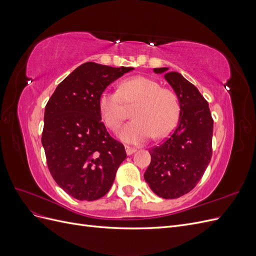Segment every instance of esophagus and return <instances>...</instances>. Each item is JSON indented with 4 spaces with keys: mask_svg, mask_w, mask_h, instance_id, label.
Here are the masks:
<instances>
[{
    "mask_svg": "<svg viewBox=\"0 0 256 256\" xmlns=\"http://www.w3.org/2000/svg\"><path fill=\"white\" fill-rule=\"evenodd\" d=\"M136 148H132V147H129V146H126V152L128 156H130V154H132L134 152H136Z\"/></svg>",
    "mask_w": 256,
    "mask_h": 256,
    "instance_id": "34e87169",
    "label": "esophagus"
}]
</instances>
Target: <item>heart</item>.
Wrapping results in <instances>:
<instances>
[{
	"label": "heart",
	"instance_id": "obj_1",
	"mask_svg": "<svg viewBox=\"0 0 256 256\" xmlns=\"http://www.w3.org/2000/svg\"><path fill=\"white\" fill-rule=\"evenodd\" d=\"M134 120L118 132L124 142L138 144L154 138H164L176 127L180 104L175 92L161 88L148 76H136L120 82L118 92L104 90L98 98L100 116L104 125L116 130L126 118L127 108H134Z\"/></svg>",
	"mask_w": 256,
	"mask_h": 256
}]
</instances>
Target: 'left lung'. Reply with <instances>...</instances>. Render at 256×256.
<instances>
[{
	"label": "left lung",
	"instance_id": "obj_1",
	"mask_svg": "<svg viewBox=\"0 0 256 256\" xmlns=\"http://www.w3.org/2000/svg\"><path fill=\"white\" fill-rule=\"evenodd\" d=\"M180 100V115L174 132L150 150L152 161L144 174L146 182L160 198L187 194L204 175L212 156L214 120L208 102L198 90L176 72L154 68Z\"/></svg>",
	"mask_w": 256,
	"mask_h": 256
}]
</instances>
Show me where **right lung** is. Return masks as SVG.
I'll list each match as a JSON object with an SVG mask.
<instances>
[{"label": "right lung", "instance_id": "1", "mask_svg": "<svg viewBox=\"0 0 256 256\" xmlns=\"http://www.w3.org/2000/svg\"><path fill=\"white\" fill-rule=\"evenodd\" d=\"M132 67L84 63L62 81L44 109L42 143L53 180L69 196L95 200L110 190L126 159L102 122V92Z\"/></svg>", "mask_w": 256, "mask_h": 256}]
</instances>
